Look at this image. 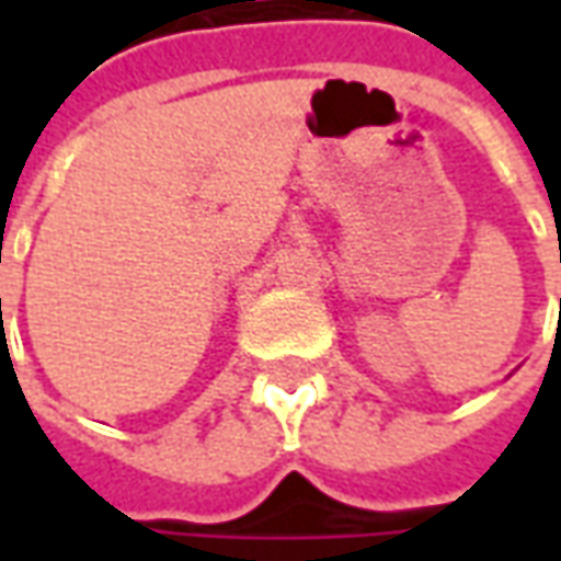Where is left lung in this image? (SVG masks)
<instances>
[{"instance_id": "8db88e82", "label": "left lung", "mask_w": 561, "mask_h": 561, "mask_svg": "<svg viewBox=\"0 0 561 561\" xmlns=\"http://www.w3.org/2000/svg\"><path fill=\"white\" fill-rule=\"evenodd\" d=\"M559 261H561V240H559ZM559 324H561V297H559Z\"/></svg>"}]
</instances>
